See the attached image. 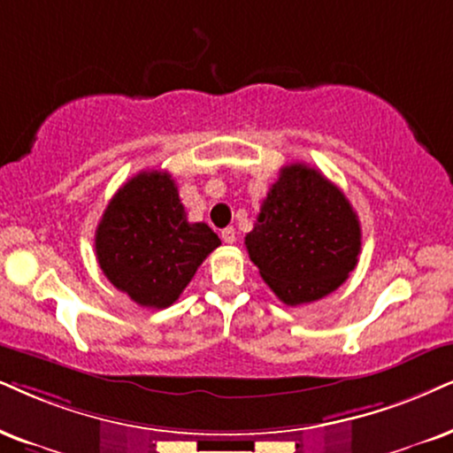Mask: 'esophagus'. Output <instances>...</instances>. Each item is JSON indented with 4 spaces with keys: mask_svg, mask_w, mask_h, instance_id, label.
I'll use <instances>...</instances> for the list:
<instances>
[{
    "mask_svg": "<svg viewBox=\"0 0 453 453\" xmlns=\"http://www.w3.org/2000/svg\"><path fill=\"white\" fill-rule=\"evenodd\" d=\"M221 240L226 244H234V240H236V230L234 227H226V230H221Z\"/></svg>",
    "mask_w": 453,
    "mask_h": 453,
    "instance_id": "1",
    "label": "esophagus"
}]
</instances>
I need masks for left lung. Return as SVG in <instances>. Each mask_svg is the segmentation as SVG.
<instances>
[{
	"mask_svg": "<svg viewBox=\"0 0 453 453\" xmlns=\"http://www.w3.org/2000/svg\"><path fill=\"white\" fill-rule=\"evenodd\" d=\"M250 261L286 305L330 295L362 250V227L345 194L305 163L280 169L244 238Z\"/></svg>",
	"mask_w": 453,
	"mask_h": 453,
	"instance_id": "8db88e82",
	"label": "left lung"
}]
</instances>
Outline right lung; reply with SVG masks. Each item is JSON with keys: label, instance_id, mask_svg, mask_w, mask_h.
<instances>
[{"label": "right lung", "instance_id": "obj_1", "mask_svg": "<svg viewBox=\"0 0 453 453\" xmlns=\"http://www.w3.org/2000/svg\"><path fill=\"white\" fill-rule=\"evenodd\" d=\"M221 240L190 223L167 171H142L119 188L96 230V257L121 293L142 307L180 299L200 263Z\"/></svg>", "mask_w": 453, "mask_h": 453}]
</instances>
